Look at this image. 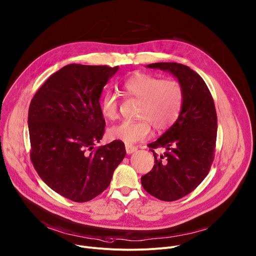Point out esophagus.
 <instances>
[{
    "instance_id": "34e87169",
    "label": "esophagus",
    "mask_w": 256,
    "mask_h": 256,
    "mask_svg": "<svg viewBox=\"0 0 256 256\" xmlns=\"http://www.w3.org/2000/svg\"><path fill=\"white\" fill-rule=\"evenodd\" d=\"M126 150L128 154H132L136 150H137V147L136 146H132V145H126Z\"/></svg>"
}]
</instances>
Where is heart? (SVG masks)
I'll return each instance as SVG.
<instances>
[{
  "label": "heart",
  "instance_id": "heart-1",
  "mask_svg": "<svg viewBox=\"0 0 256 256\" xmlns=\"http://www.w3.org/2000/svg\"><path fill=\"white\" fill-rule=\"evenodd\" d=\"M124 90L141 100L138 122H122L108 130L111 140L132 145L145 140L151 130L162 132L171 126L180 115L184 92L182 85L175 79H160L147 73L137 72L124 83ZM118 98L112 92H106L100 98V107L103 116L114 120L118 116Z\"/></svg>",
  "mask_w": 256,
  "mask_h": 256
}]
</instances>
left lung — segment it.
Returning <instances> with one entry per match:
<instances>
[{
	"label": "left lung",
	"mask_w": 256,
	"mask_h": 256,
	"mask_svg": "<svg viewBox=\"0 0 256 256\" xmlns=\"http://www.w3.org/2000/svg\"><path fill=\"white\" fill-rule=\"evenodd\" d=\"M173 74L182 85L183 106L175 124L156 142L148 144L156 164L142 176L144 190L166 202L190 194L208 175L214 160L217 115L211 92L202 78L190 66L177 62L147 66ZM156 148L166 152L158 156Z\"/></svg>",
	"instance_id": "left-lung-1"
}]
</instances>
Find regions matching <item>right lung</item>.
Segmentation results:
<instances>
[{
  "label": "right lung",
  "mask_w": 256,
  "mask_h": 256,
  "mask_svg": "<svg viewBox=\"0 0 256 256\" xmlns=\"http://www.w3.org/2000/svg\"><path fill=\"white\" fill-rule=\"evenodd\" d=\"M118 68L64 66L30 100V160L51 190L73 202H88L103 192L126 156L122 141L94 148L106 124L100 98Z\"/></svg>",
  "instance_id": "obj_1"
}]
</instances>
